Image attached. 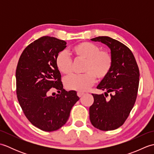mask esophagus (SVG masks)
I'll list each match as a JSON object with an SVG mask.
<instances>
[{"label": "esophagus", "mask_w": 154, "mask_h": 154, "mask_svg": "<svg viewBox=\"0 0 154 154\" xmlns=\"http://www.w3.org/2000/svg\"><path fill=\"white\" fill-rule=\"evenodd\" d=\"M84 93L82 92H77V96L79 97H81L83 95H84Z\"/></svg>", "instance_id": "34e87169"}]
</instances>
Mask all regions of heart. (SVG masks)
<instances>
[{"label": "heart", "instance_id": "1", "mask_svg": "<svg viewBox=\"0 0 154 154\" xmlns=\"http://www.w3.org/2000/svg\"><path fill=\"white\" fill-rule=\"evenodd\" d=\"M71 54L76 59L85 60L82 75H71L64 80L67 89L84 92L92 87L98 80L108 76L112 67V57L109 51L100 50L99 45L83 42L71 48ZM55 64L61 73L69 75L73 69V60L64 51L60 52L55 59Z\"/></svg>", "mask_w": 154, "mask_h": 154}]
</instances>
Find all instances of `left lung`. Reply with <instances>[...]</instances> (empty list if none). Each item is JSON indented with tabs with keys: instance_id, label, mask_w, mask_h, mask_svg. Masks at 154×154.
Segmentation results:
<instances>
[{
	"instance_id": "8db88e82",
	"label": "left lung",
	"mask_w": 154,
	"mask_h": 154,
	"mask_svg": "<svg viewBox=\"0 0 154 154\" xmlns=\"http://www.w3.org/2000/svg\"><path fill=\"white\" fill-rule=\"evenodd\" d=\"M91 40L106 45L112 57L109 74L97 87L105 93L92 94L94 103L89 108L93 126L109 131L122 125L134 105L139 86V68L131 50L119 41L108 36H99Z\"/></svg>"
}]
</instances>
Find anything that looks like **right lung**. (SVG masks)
<instances>
[{
  "mask_svg": "<svg viewBox=\"0 0 154 154\" xmlns=\"http://www.w3.org/2000/svg\"><path fill=\"white\" fill-rule=\"evenodd\" d=\"M66 42L42 36L24 49L16 70V94L28 120L43 131L60 129L67 122L72 107L79 98L75 91H65L55 64ZM55 88L58 94L49 96Z\"/></svg>",
  "mask_w": 154,
  "mask_h": 154,
  "instance_id": "1",
  "label": "right lung"
}]
</instances>
